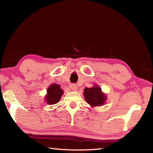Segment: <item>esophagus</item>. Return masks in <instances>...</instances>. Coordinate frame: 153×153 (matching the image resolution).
<instances>
[{
  "label": "esophagus",
  "instance_id": "obj_1",
  "mask_svg": "<svg viewBox=\"0 0 153 153\" xmlns=\"http://www.w3.org/2000/svg\"><path fill=\"white\" fill-rule=\"evenodd\" d=\"M70 88L71 90L73 91H76L77 89V86L74 83H71L70 85Z\"/></svg>",
  "mask_w": 153,
  "mask_h": 153
}]
</instances>
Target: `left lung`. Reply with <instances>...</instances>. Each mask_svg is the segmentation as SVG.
<instances>
[{"label":"left lung","instance_id":"obj_1","mask_svg":"<svg viewBox=\"0 0 153 153\" xmlns=\"http://www.w3.org/2000/svg\"><path fill=\"white\" fill-rule=\"evenodd\" d=\"M84 97L86 101L92 106H101L105 103L106 96L101 92V88L98 86L91 88H85Z\"/></svg>","mask_w":153,"mask_h":153}]
</instances>
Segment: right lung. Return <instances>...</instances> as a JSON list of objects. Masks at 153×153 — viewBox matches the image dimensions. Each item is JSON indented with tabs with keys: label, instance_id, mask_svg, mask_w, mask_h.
Masks as SVG:
<instances>
[{
	"label": "right lung",
	"instance_id": "obj_1",
	"mask_svg": "<svg viewBox=\"0 0 153 153\" xmlns=\"http://www.w3.org/2000/svg\"><path fill=\"white\" fill-rule=\"evenodd\" d=\"M62 94L63 90L60 89V86L56 84H53L47 89V95L45 99L49 105H54L59 101Z\"/></svg>",
	"mask_w": 153,
	"mask_h": 153
}]
</instances>
